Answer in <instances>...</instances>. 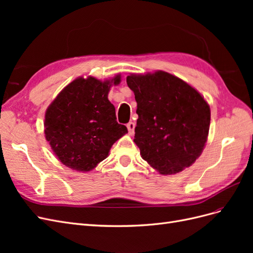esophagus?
Listing matches in <instances>:
<instances>
[{"label":"esophagus","instance_id":"obj_1","mask_svg":"<svg viewBox=\"0 0 253 253\" xmlns=\"http://www.w3.org/2000/svg\"><path fill=\"white\" fill-rule=\"evenodd\" d=\"M126 127L128 129V133L129 134H134V129H135V124L132 121H129L128 124L126 125Z\"/></svg>","mask_w":253,"mask_h":253}]
</instances>
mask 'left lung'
<instances>
[{"label":"left lung","instance_id":"1","mask_svg":"<svg viewBox=\"0 0 253 253\" xmlns=\"http://www.w3.org/2000/svg\"><path fill=\"white\" fill-rule=\"evenodd\" d=\"M138 115L134 142L160 174H175L201 156L210 127V106L198 91L175 76L158 71L131 75Z\"/></svg>","mask_w":253,"mask_h":253}]
</instances>
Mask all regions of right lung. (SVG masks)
<instances>
[{
    "label": "right lung",
    "mask_w": 253,
    "mask_h": 253,
    "mask_svg": "<svg viewBox=\"0 0 253 253\" xmlns=\"http://www.w3.org/2000/svg\"><path fill=\"white\" fill-rule=\"evenodd\" d=\"M120 75L100 81L77 78L65 86L45 113L44 133L64 166L87 172L105 159L112 145L127 128L119 125L108 95Z\"/></svg>",
    "instance_id": "1"
}]
</instances>
